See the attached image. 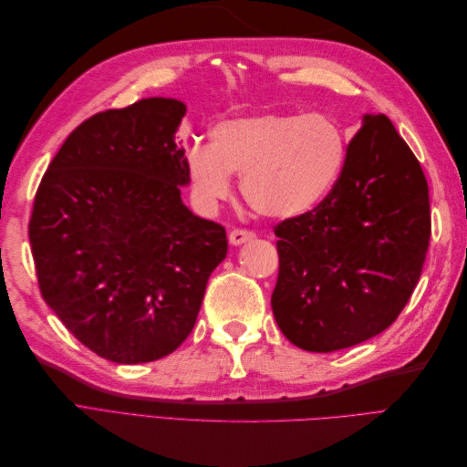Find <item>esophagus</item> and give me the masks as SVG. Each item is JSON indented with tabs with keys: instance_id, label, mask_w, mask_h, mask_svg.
Segmentation results:
<instances>
[{
	"instance_id": "obj_1",
	"label": "esophagus",
	"mask_w": 467,
	"mask_h": 467,
	"mask_svg": "<svg viewBox=\"0 0 467 467\" xmlns=\"http://www.w3.org/2000/svg\"><path fill=\"white\" fill-rule=\"evenodd\" d=\"M253 237H255V234H253V232L237 228V230L230 232V244L232 245H242V244L249 242V239H253Z\"/></svg>"
}]
</instances>
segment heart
<instances>
[{
	"label": "heart",
	"instance_id": "1",
	"mask_svg": "<svg viewBox=\"0 0 467 467\" xmlns=\"http://www.w3.org/2000/svg\"><path fill=\"white\" fill-rule=\"evenodd\" d=\"M343 126L325 112L237 117L218 122L210 144H192L187 169L204 204L232 194V173H242L249 206L266 218L288 220L319 206L347 161Z\"/></svg>",
	"mask_w": 467,
	"mask_h": 467
}]
</instances>
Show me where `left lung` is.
Instances as JSON below:
<instances>
[{
  "label": "left lung",
  "mask_w": 467,
  "mask_h": 467,
  "mask_svg": "<svg viewBox=\"0 0 467 467\" xmlns=\"http://www.w3.org/2000/svg\"><path fill=\"white\" fill-rule=\"evenodd\" d=\"M275 235L271 304L290 343L331 352L398 319L427 259L431 201L419 160L386 115L364 117L333 191Z\"/></svg>",
  "instance_id": "1"
}]
</instances>
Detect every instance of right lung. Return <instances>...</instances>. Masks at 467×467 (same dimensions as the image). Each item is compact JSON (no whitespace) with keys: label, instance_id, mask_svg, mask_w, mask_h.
Instances as JSON below:
<instances>
[{"label":"right lung","instance_id":"right-lung-1","mask_svg":"<svg viewBox=\"0 0 467 467\" xmlns=\"http://www.w3.org/2000/svg\"><path fill=\"white\" fill-rule=\"evenodd\" d=\"M185 112L163 97L97 112L66 138L35 194L42 298L81 345L117 364L171 355L228 253L223 225L181 201Z\"/></svg>","mask_w":467,"mask_h":467}]
</instances>
